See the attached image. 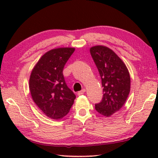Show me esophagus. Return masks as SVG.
I'll return each instance as SVG.
<instances>
[{
  "mask_svg": "<svg viewBox=\"0 0 158 158\" xmlns=\"http://www.w3.org/2000/svg\"><path fill=\"white\" fill-rule=\"evenodd\" d=\"M85 92V89H82L81 91H79V92H78V93H77V94H78V95H82V94H84V93Z\"/></svg>",
  "mask_w": 158,
  "mask_h": 158,
  "instance_id": "34e87169",
  "label": "esophagus"
}]
</instances>
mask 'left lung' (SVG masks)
Masks as SVG:
<instances>
[{
	"instance_id": "1",
	"label": "left lung",
	"mask_w": 158,
	"mask_h": 158,
	"mask_svg": "<svg viewBox=\"0 0 158 158\" xmlns=\"http://www.w3.org/2000/svg\"><path fill=\"white\" fill-rule=\"evenodd\" d=\"M102 79L103 98L95 105L99 114L109 117L124 105L130 91V77L125 64L109 48L98 45L90 49Z\"/></svg>"
}]
</instances>
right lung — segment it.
Masks as SVG:
<instances>
[{
    "label": "right lung",
    "instance_id": "obj_1",
    "mask_svg": "<svg viewBox=\"0 0 158 158\" xmlns=\"http://www.w3.org/2000/svg\"><path fill=\"white\" fill-rule=\"evenodd\" d=\"M75 49L56 48L45 53L31 72L29 89L34 102L50 118L66 116L76 96L69 89L63 71Z\"/></svg>",
    "mask_w": 158,
    "mask_h": 158
}]
</instances>
